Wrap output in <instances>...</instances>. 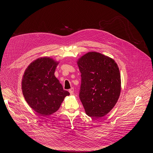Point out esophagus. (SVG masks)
<instances>
[{
  "label": "esophagus",
  "mask_w": 153,
  "mask_h": 153,
  "mask_svg": "<svg viewBox=\"0 0 153 153\" xmlns=\"http://www.w3.org/2000/svg\"><path fill=\"white\" fill-rule=\"evenodd\" d=\"M74 88H71L69 90V93H70L71 95H72V94H74Z\"/></svg>",
  "instance_id": "1"
}]
</instances>
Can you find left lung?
Listing matches in <instances>:
<instances>
[{
    "instance_id": "1",
    "label": "left lung",
    "mask_w": 153,
    "mask_h": 153,
    "mask_svg": "<svg viewBox=\"0 0 153 153\" xmlns=\"http://www.w3.org/2000/svg\"><path fill=\"white\" fill-rule=\"evenodd\" d=\"M81 72L79 98L88 116L99 118L116 104L121 92V75L115 61L90 52L77 61Z\"/></svg>"
}]
</instances>
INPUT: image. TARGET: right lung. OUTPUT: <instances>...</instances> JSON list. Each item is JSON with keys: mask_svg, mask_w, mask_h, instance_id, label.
Instances as JSON below:
<instances>
[{"mask_svg": "<svg viewBox=\"0 0 153 153\" xmlns=\"http://www.w3.org/2000/svg\"><path fill=\"white\" fill-rule=\"evenodd\" d=\"M58 64L49 57L40 58L27 66L23 76L24 98L32 109L43 117L57 111L69 95L54 75Z\"/></svg>", "mask_w": 153, "mask_h": 153, "instance_id": "1", "label": "right lung"}]
</instances>
